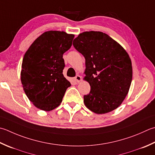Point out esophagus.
<instances>
[{"label": "esophagus", "instance_id": "obj_1", "mask_svg": "<svg viewBox=\"0 0 155 155\" xmlns=\"http://www.w3.org/2000/svg\"><path fill=\"white\" fill-rule=\"evenodd\" d=\"M74 80H75V81L77 82V83H80V82L82 81V78H81V76H79V75H77L75 77V78H74Z\"/></svg>", "mask_w": 155, "mask_h": 155}]
</instances>
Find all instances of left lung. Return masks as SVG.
<instances>
[{
  "instance_id": "8db88e82",
  "label": "left lung",
  "mask_w": 155,
  "mask_h": 155,
  "mask_svg": "<svg viewBox=\"0 0 155 155\" xmlns=\"http://www.w3.org/2000/svg\"><path fill=\"white\" fill-rule=\"evenodd\" d=\"M75 49L85 58L83 79L91 86L84 104L94 113L116 110L128 95L132 79L131 59L125 49L101 31L80 33L73 41Z\"/></svg>"
}]
</instances>
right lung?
I'll use <instances>...</instances> for the list:
<instances>
[{"mask_svg": "<svg viewBox=\"0 0 155 155\" xmlns=\"http://www.w3.org/2000/svg\"><path fill=\"white\" fill-rule=\"evenodd\" d=\"M74 35L48 31L30 45L24 55L21 81L24 91L36 107L45 111L59 106L71 85L62 74L63 54L71 48Z\"/></svg>", "mask_w": 155, "mask_h": 155, "instance_id": "right-lung-1", "label": "right lung"}]
</instances>
